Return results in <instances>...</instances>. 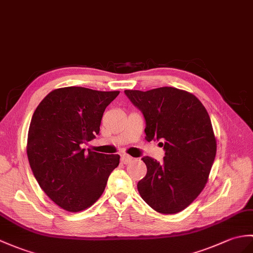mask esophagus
I'll list each match as a JSON object with an SVG mask.
<instances>
[{
    "mask_svg": "<svg viewBox=\"0 0 253 253\" xmlns=\"http://www.w3.org/2000/svg\"><path fill=\"white\" fill-rule=\"evenodd\" d=\"M131 161H132V157L131 156H129L127 154H122L121 155V162L123 164H125V165H127V164H129Z\"/></svg>",
    "mask_w": 253,
    "mask_h": 253,
    "instance_id": "34e87169",
    "label": "esophagus"
}]
</instances>
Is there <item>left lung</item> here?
Here are the masks:
<instances>
[{
  "instance_id": "8db88e82",
  "label": "left lung",
  "mask_w": 253,
  "mask_h": 253,
  "mask_svg": "<svg viewBox=\"0 0 253 253\" xmlns=\"http://www.w3.org/2000/svg\"><path fill=\"white\" fill-rule=\"evenodd\" d=\"M125 95L144 116L145 139H163L165 150L162 163L142 157L148 171L138 182L140 195L157 212H180L201 194L214 162L216 141L207 110L192 93L173 87Z\"/></svg>"
}]
</instances>
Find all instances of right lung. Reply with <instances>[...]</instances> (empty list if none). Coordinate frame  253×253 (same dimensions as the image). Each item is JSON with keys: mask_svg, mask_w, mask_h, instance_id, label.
<instances>
[{"mask_svg": "<svg viewBox=\"0 0 253 253\" xmlns=\"http://www.w3.org/2000/svg\"><path fill=\"white\" fill-rule=\"evenodd\" d=\"M119 93L58 88L34 111L28 132L29 164L41 189L70 212L95 204L119 166L120 155L86 153L82 148L99 134L104 110Z\"/></svg>", "mask_w": 253, "mask_h": 253, "instance_id": "right-lung-1", "label": "right lung"}]
</instances>
